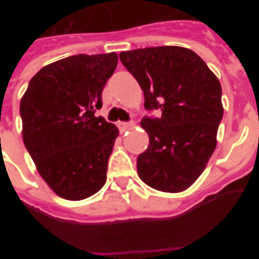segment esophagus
<instances>
[{"mask_svg": "<svg viewBox=\"0 0 259 259\" xmlns=\"http://www.w3.org/2000/svg\"><path fill=\"white\" fill-rule=\"evenodd\" d=\"M132 125H134V123L132 122H119L118 127L120 131L124 132V131H127V130H130V128H132Z\"/></svg>", "mask_w": 259, "mask_h": 259, "instance_id": "34e87169", "label": "esophagus"}]
</instances>
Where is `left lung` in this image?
<instances>
[{
  "mask_svg": "<svg viewBox=\"0 0 259 259\" xmlns=\"http://www.w3.org/2000/svg\"><path fill=\"white\" fill-rule=\"evenodd\" d=\"M119 58L140 84L145 109L162 113L141 120L149 146L137 157V174L157 191H185L217 146L223 118L218 77L193 50L182 47L135 49Z\"/></svg>",
  "mask_w": 259,
  "mask_h": 259,
  "instance_id": "1",
  "label": "left lung"
}]
</instances>
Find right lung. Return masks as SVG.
<instances>
[{
    "label": "right lung",
    "mask_w": 259,
    "mask_h": 259,
    "mask_svg": "<svg viewBox=\"0 0 259 259\" xmlns=\"http://www.w3.org/2000/svg\"><path fill=\"white\" fill-rule=\"evenodd\" d=\"M116 53L77 54L41 68L20 101L23 143L59 197L80 201L104 187L118 128L96 110Z\"/></svg>",
    "instance_id": "1"
}]
</instances>
